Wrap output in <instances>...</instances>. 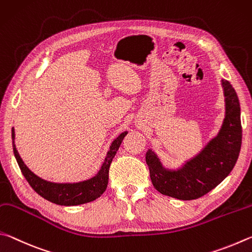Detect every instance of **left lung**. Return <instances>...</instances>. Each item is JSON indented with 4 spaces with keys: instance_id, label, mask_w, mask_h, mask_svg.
Instances as JSON below:
<instances>
[{
    "instance_id": "8db88e82",
    "label": "left lung",
    "mask_w": 252,
    "mask_h": 252,
    "mask_svg": "<svg viewBox=\"0 0 252 252\" xmlns=\"http://www.w3.org/2000/svg\"><path fill=\"white\" fill-rule=\"evenodd\" d=\"M226 114L219 133L178 169H167L152 149L146 153L151 179L158 191L180 200H192L213 190L230 174L242 140L240 104L235 88L221 79Z\"/></svg>"
}]
</instances>
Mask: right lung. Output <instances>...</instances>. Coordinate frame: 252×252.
Segmentation results:
<instances>
[{
	"instance_id": "obj_1",
	"label": "right lung",
	"mask_w": 252,
	"mask_h": 252,
	"mask_svg": "<svg viewBox=\"0 0 252 252\" xmlns=\"http://www.w3.org/2000/svg\"><path fill=\"white\" fill-rule=\"evenodd\" d=\"M126 135L127 131H124V133L119 135L116 139H114V142L110 145L109 151L107 152V155H106L105 160L103 162V165H101L100 169L98 170V173L91 179L84 180V182L79 183L60 184L47 182V180L39 178L38 176L33 173V171H31L28 168V166L24 164V161L22 160L20 154L16 151L14 144V128H12L13 152H14V156L16 158L17 164L20 166L22 174H23L25 179L28 180L30 186L32 187L39 196L48 201L54 202L56 205L77 206L95 200L103 195V192L106 190L108 184L109 166L112 164L113 158L116 155L118 148L121 146L123 139Z\"/></svg>"
}]
</instances>
